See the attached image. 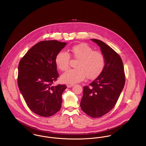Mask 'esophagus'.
I'll list each match as a JSON object with an SVG mask.
<instances>
[{"label":"esophagus","mask_w":146,"mask_h":146,"mask_svg":"<svg viewBox=\"0 0 146 146\" xmlns=\"http://www.w3.org/2000/svg\"><path fill=\"white\" fill-rule=\"evenodd\" d=\"M67 87L68 88H70V87H72L73 86H74V84H67L66 85Z\"/></svg>","instance_id":"34e87169"}]
</instances>
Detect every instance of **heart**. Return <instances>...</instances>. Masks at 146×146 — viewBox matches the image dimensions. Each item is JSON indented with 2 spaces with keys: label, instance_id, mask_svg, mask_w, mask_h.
<instances>
[{
  "label": "heart",
  "instance_id": "heart-1",
  "mask_svg": "<svg viewBox=\"0 0 146 146\" xmlns=\"http://www.w3.org/2000/svg\"><path fill=\"white\" fill-rule=\"evenodd\" d=\"M73 58L77 60L76 69H70L61 77L65 83L74 84L83 81L85 77L89 80L95 79L103 71L106 59L104 55L99 51H95L85 43L73 46L70 50ZM70 55L64 51H60L55 58L57 67L62 71L69 67Z\"/></svg>",
  "mask_w": 146,
  "mask_h": 146
}]
</instances>
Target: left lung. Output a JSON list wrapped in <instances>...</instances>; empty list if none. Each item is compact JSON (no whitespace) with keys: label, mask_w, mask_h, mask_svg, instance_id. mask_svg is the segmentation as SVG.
<instances>
[{"label":"left lung","mask_w":146,"mask_h":146,"mask_svg":"<svg viewBox=\"0 0 146 146\" xmlns=\"http://www.w3.org/2000/svg\"><path fill=\"white\" fill-rule=\"evenodd\" d=\"M100 47L106 59L102 73L89 86L83 87L81 109L92 117H100L111 111L124 88L125 76L119 55L105 43L91 39Z\"/></svg>","instance_id":"1"}]
</instances>
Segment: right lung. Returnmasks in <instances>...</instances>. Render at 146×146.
<instances>
[{
    "instance_id": "add662e5",
    "label": "right lung",
    "mask_w": 146,
    "mask_h": 146,
    "mask_svg": "<svg viewBox=\"0 0 146 146\" xmlns=\"http://www.w3.org/2000/svg\"><path fill=\"white\" fill-rule=\"evenodd\" d=\"M66 44L57 40L40 41L19 63V89L29 109L40 116H51L61 108L62 95L66 86L52 84L59 77L56 56Z\"/></svg>"
}]
</instances>
